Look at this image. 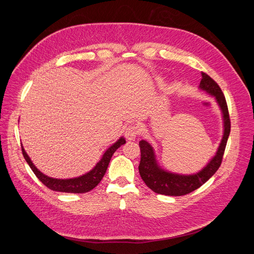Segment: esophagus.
Here are the masks:
<instances>
[{
	"label": "esophagus",
	"instance_id": "34e87169",
	"mask_svg": "<svg viewBox=\"0 0 254 254\" xmlns=\"http://www.w3.org/2000/svg\"><path fill=\"white\" fill-rule=\"evenodd\" d=\"M138 133H139V129L134 125L128 126L125 131V135H126L127 139H128V140H134L136 138V136L138 135Z\"/></svg>",
	"mask_w": 254,
	"mask_h": 254
}]
</instances>
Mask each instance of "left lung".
<instances>
[{
	"label": "left lung",
	"instance_id": "left-lung-1",
	"mask_svg": "<svg viewBox=\"0 0 254 254\" xmlns=\"http://www.w3.org/2000/svg\"><path fill=\"white\" fill-rule=\"evenodd\" d=\"M202 79L199 88L206 91L209 95L214 96L218 103L223 119V136L215 156L209 163L198 173L183 175L172 173L164 170L156 159V154L152 144L141 139L138 144L140 148V162L138 166L139 175L146 185L155 193L166 196H183L200 188L204 183L219 169L227 139L230 133V119L225 96L219 87L209 75L204 72L201 73Z\"/></svg>",
	"mask_w": 254,
	"mask_h": 254
}]
</instances>
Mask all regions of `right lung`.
<instances>
[{
  "label": "right lung",
  "mask_w": 254,
  "mask_h": 254,
  "mask_svg": "<svg viewBox=\"0 0 254 254\" xmlns=\"http://www.w3.org/2000/svg\"><path fill=\"white\" fill-rule=\"evenodd\" d=\"M125 143H126L125 137L124 136L120 137L114 144H112V146L104 152L100 161L95 165V167L92 170H90L88 173L82 176H79L76 178H71V179H56V178H51L44 175L32 163L30 157L27 155L23 146H22V153L26 162L28 163V165L30 166V168L32 169L36 177H37L46 187L57 192L77 194V193L89 192L99 184V182L103 178L107 170L108 164H110L113 155L121 146H123Z\"/></svg>",
  "instance_id": "add662e5"
}]
</instances>
